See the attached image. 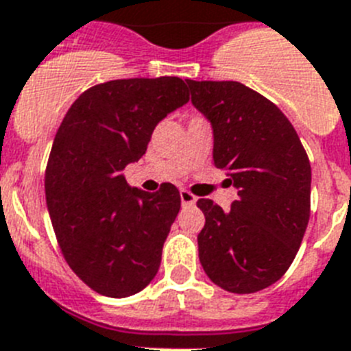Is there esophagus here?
Listing matches in <instances>:
<instances>
[{"instance_id": "1", "label": "esophagus", "mask_w": 351, "mask_h": 351, "mask_svg": "<svg viewBox=\"0 0 351 351\" xmlns=\"http://www.w3.org/2000/svg\"><path fill=\"white\" fill-rule=\"evenodd\" d=\"M180 199H182V205L184 206H193L194 203H196V197L189 193V191H182V193H180Z\"/></svg>"}]
</instances>
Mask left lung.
<instances>
[{"label": "left lung", "mask_w": 351, "mask_h": 351, "mask_svg": "<svg viewBox=\"0 0 351 351\" xmlns=\"http://www.w3.org/2000/svg\"><path fill=\"white\" fill-rule=\"evenodd\" d=\"M191 102L210 121L213 164L226 169L239 197L224 212L199 199L201 267L231 293H256L279 281L309 222L311 164L288 118L237 81H193Z\"/></svg>", "instance_id": "8db88e82"}]
</instances>
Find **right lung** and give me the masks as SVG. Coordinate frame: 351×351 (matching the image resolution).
Returning <instances> with one entry per match:
<instances>
[{"label": "right lung", "instance_id": "1", "mask_svg": "<svg viewBox=\"0 0 351 351\" xmlns=\"http://www.w3.org/2000/svg\"><path fill=\"white\" fill-rule=\"evenodd\" d=\"M189 102L180 77L118 79L90 88L66 111L47 169L45 201L70 268L97 293L125 298L150 285L180 212V193L130 187L160 120Z\"/></svg>", "mask_w": 351, "mask_h": 351}]
</instances>
